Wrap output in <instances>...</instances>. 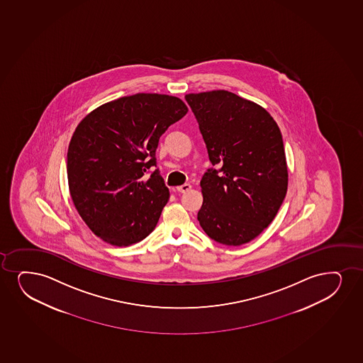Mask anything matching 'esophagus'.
<instances>
[{
    "instance_id": "1",
    "label": "esophagus",
    "mask_w": 363,
    "mask_h": 363,
    "mask_svg": "<svg viewBox=\"0 0 363 363\" xmlns=\"http://www.w3.org/2000/svg\"><path fill=\"white\" fill-rule=\"evenodd\" d=\"M191 188H192V186L189 184H182V186H179L177 187V191L181 193H186L188 192V191H191Z\"/></svg>"
}]
</instances>
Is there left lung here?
Wrapping results in <instances>:
<instances>
[{
	"mask_svg": "<svg viewBox=\"0 0 363 363\" xmlns=\"http://www.w3.org/2000/svg\"><path fill=\"white\" fill-rule=\"evenodd\" d=\"M199 123L211 169L201 177L198 221L214 241L241 246L278 214L289 184L278 123L264 108L228 90L184 96Z\"/></svg>",
	"mask_w": 363,
	"mask_h": 363,
	"instance_id": "1",
	"label": "left lung"
}]
</instances>
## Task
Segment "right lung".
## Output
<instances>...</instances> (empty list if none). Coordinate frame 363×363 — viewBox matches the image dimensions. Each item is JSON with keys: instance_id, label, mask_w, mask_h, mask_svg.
<instances>
[{"instance_id": "obj_1", "label": "right lung", "mask_w": 363, "mask_h": 363, "mask_svg": "<svg viewBox=\"0 0 363 363\" xmlns=\"http://www.w3.org/2000/svg\"><path fill=\"white\" fill-rule=\"evenodd\" d=\"M165 94L123 96L89 112L67 152L68 188L85 224L106 243L125 247L152 233L170 197L157 166L159 139L187 113Z\"/></svg>"}]
</instances>
